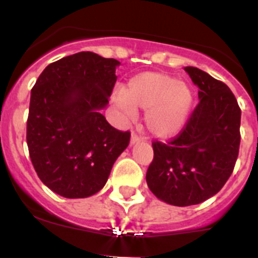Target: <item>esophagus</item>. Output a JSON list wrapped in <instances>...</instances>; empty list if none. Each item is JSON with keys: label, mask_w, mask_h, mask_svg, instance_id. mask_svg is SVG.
Listing matches in <instances>:
<instances>
[{"label": "esophagus", "mask_w": 258, "mask_h": 258, "mask_svg": "<svg viewBox=\"0 0 258 258\" xmlns=\"http://www.w3.org/2000/svg\"><path fill=\"white\" fill-rule=\"evenodd\" d=\"M143 138L140 136H137V134H132L131 137V145H136V143H140Z\"/></svg>", "instance_id": "obj_1"}]
</instances>
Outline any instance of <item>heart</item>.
I'll list each match as a JSON object with an SVG mask.
<instances>
[{
    "label": "heart",
    "instance_id": "1",
    "mask_svg": "<svg viewBox=\"0 0 258 258\" xmlns=\"http://www.w3.org/2000/svg\"><path fill=\"white\" fill-rule=\"evenodd\" d=\"M112 99L126 118L136 117L137 108L146 109L145 122L150 133L157 138H172L187 124L194 92L187 81L146 72L134 76L125 90H116Z\"/></svg>",
    "mask_w": 258,
    "mask_h": 258
}]
</instances>
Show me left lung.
I'll list each match as a JSON object with an SVG mask.
<instances>
[{
	"mask_svg": "<svg viewBox=\"0 0 258 258\" xmlns=\"http://www.w3.org/2000/svg\"><path fill=\"white\" fill-rule=\"evenodd\" d=\"M199 88V104L177 138L154 142L146 181L170 206L199 204L218 192L234 170L240 145V108L226 84L184 67Z\"/></svg>",
	"mask_w": 258,
	"mask_h": 258,
	"instance_id": "left-lung-1",
	"label": "left lung"
}]
</instances>
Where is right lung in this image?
I'll return each mask as SVG.
<instances>
[{"label": "right lung", "mask_w": 258, "mask_h": 258, "mask_svg": "<svg viewBox=\"0 0 258 258\" xmlns=\"http://www.w3.org/2000/svg\"><path fill=\"white\" fill-rule=\"evenodd\" d=\"M120 61L92 51L47 66L31 90L27 145L42 183L68 199L89 198L106 184L131 133L108 124Z\"/></svg>", "instance_id": "add662e5"}]
</instances>
